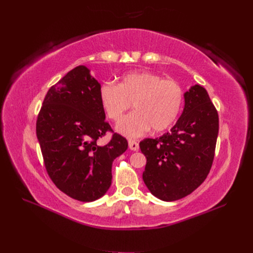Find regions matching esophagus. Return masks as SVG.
<instances>
[{
    "instance_id": "34e87169",
    "label": "esophagus",
    "mask_w": 253,
    "mask_h": 253,
    "mask_svg": "<svg viewBox=\"0 0 253 253\" xmlns=\"http://www.w3.org/2000/svg\"><path fill=\"white\" fill-rule=\"evenodd\" d=\"M128 148L132 151H138L139 143L135 140H128Z\"/></svg>"
}]
</instances>
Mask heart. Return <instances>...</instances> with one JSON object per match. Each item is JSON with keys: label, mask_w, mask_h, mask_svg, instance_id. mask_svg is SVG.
Here are the masks:
<instances>
[{"label": "heart", "mask_w": 253, "mask_h": 253, "mask_svg": "<svg viewBox=\"0 0 253 253\" xmlns=\"http://www.w3.org/2000/svg\"><path fill=\"white\" fill-rule=\"evenodd\" d=\"M99 101L106 116L115 122L133 103L135 111L119 122L117 131L134 138L150 128L159 133L172 126L185 103V90L178 82L158 74L135 72L125 74L118 84L102 83Z\"/></svg>", "instance_id": "obj_1"}]
</instances>
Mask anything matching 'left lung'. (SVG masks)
Listing matches in <instances>:
<instances>
[{"label":"left lung","instance_id":"left-lung-1","mask_svg":"<svg viewBox=\"0 0 253 253\" xmlns=\"http://www.w3.org/2000/svg\"><path fill=\"white\" fill-rule=\"evenodd\" d=\"M217 135V111L196 84L185 93V109L171 132L139 143L147 158L142 178L150 192L165 202L192 193L210 172Z\"/></svg>","mask_w":253,"mask_h":253}]
</instances>
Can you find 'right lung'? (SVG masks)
<instances>
[{
    "label": "right lung",
    "instance_id": "obj_1",
    "mask_svg": "<svg viewBox=\"0 0 253 253\" xmlns=\"http://www.w3.org/2000/svg\"><path fill=\"white\" fill-rule=\"evenodd\" d=\"M99 88L87 67H75L48 89L37 119L48 176L59 190L80 202H93L106 193L114 159L127 149L125 137L114 133L104 120ZM108 131L111 140L98 145Z\"/></svg>",
    "mask_w": 253,
    "mask_h": 253
}]
</instances>
